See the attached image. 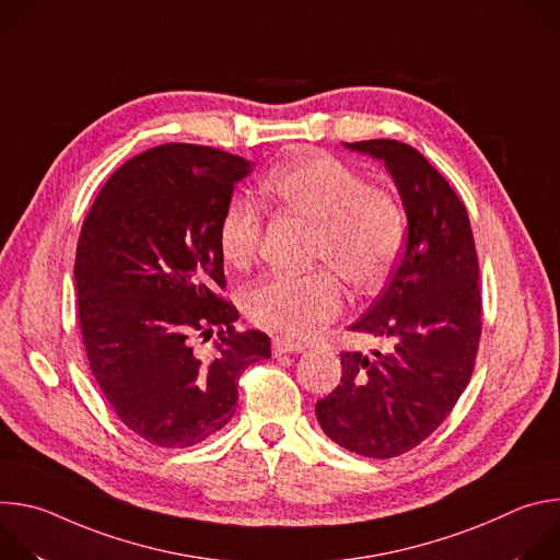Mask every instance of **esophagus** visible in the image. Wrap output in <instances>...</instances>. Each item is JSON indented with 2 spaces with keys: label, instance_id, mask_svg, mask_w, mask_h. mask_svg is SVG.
<instances>
[{
  "label": "esophagus",
  "instance_id": "esophagus-1",
  "mask_svg": "<svg viewBox=\"0 0 560 560\" xmlns=\"http://www.w3.org/2000/svg\"><path fill=\"white\" fill-rule=\"evenodd\" d=\"M305 346L303 343H296V341H290V339H272V352L275 357H281V354H290V352H303Z\"/></svg>",
  "mask_w": 560,
  "mask_h": 560
}]
</instances>
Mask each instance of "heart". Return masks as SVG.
<instances>
[{
    "label": "heart",
    "mask_w": 560,
    "mask_h": 560,
    "mask_svg": "<svg viewBox=\"0 0 560 560\" xmlns=\"http://www.w3.org/2000/svg\"><path fill=\"white\" fill-rule=\"evenodd\" d=\"M292 214L314 223V261L332 268L275 272L257 281L246 310L259 328L296 341L312 339L341 312L346 290L339 273L357 290L374 292L392 277L406 244V214L383 188L328 152H303L266 184ZM264 219L246 197H232L219 221V246L230 266L250 264L261 246Z\"/></svg>",
    "instance_id": "b5f03b06"
}]
</instances>
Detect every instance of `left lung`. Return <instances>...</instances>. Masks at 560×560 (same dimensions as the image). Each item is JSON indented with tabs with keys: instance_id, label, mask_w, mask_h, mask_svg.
Wrapping results in <instances>:
<instances>
[{
	"instance_id": "left-lung-1",
	"label": "left lung",
	"mask_w": 560,
	"mask_h": 560,
	"mask_svg": "<svg viewBox=\"0 0 560 560\" xmlns=\"http://www.w3.org/2000/svg\"><path fill=\"white\" fill-rule=\"evenodd\" d=\"M346 148L381 159L408 214L406 253L352 332L387 352H341V385L316 401L341 447L392 458L425 441L467 387L481 339V290L469 217L443 175L412 145L370 139Z\"/></svg>"
}]
</instances>
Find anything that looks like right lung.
I'll return each instance as SVG.
<instances>
[{"label":"right lung","mask_w":560,"mask_h":560,"mask_svg":"<svg viewBox=\"0 0 560 560\" xmlns=\"http://www.w3.org/2000/svg\"><path fill=\"white\" fill-rule=\"evenodd\" d=\"M244 156L164 143L106 182L79 234V326L95 381L119 421L159 447H190L236 410L238 376L270 359V337L234 330L225 301L219 221ZM220 330L215 359L191 337Z\"/></svg>","instance_id":"right-lung-1"}]
</instances>
